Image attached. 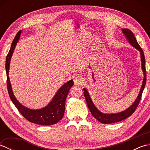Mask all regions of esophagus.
<instances>
[{"label": "esophagus", "instance_id": "obj_1", "mask_svg": "<svg viewBox=\"0 0 150 150\" xmlns=\"http://www.w3.org/2000/svg\"><path fill=\"white\" fill-rule=\"evenodd\" d=\"M84 79L81 76H78L74 79V83L75 85H82L84 83Z\"/></svg>", "mask_w": 150, "mask_h": 150}]
</instances>
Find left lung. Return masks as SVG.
<instances>
[{
  "label": "left lung",
  "instance_id": "1",
  "mask_svg": "<svg viewBox=\"0 0 150 150\" xmlns=\"http://www.w3.org/2000/svg\"><path fill=\"white\" fill-rule=\"evenodd\" d=\"M122 31L124 35L126 36L127 40H128L129 44L134 47H135L137 50H138L140 52V53H141V62H142V69L143 73H144V79H143L142 85L141 86V90H140L137 98H136L134 103H133L131 106L129 107L128 109H126L123 111H121V112L117 113L106 114V113H102L101 111H100L96 107H95L94 104L93 103V102L91 100V98L90 96V95H89V93L86 89V88L83 89L84 95L86 98V100L88 108L89 110H90L91 113L92 114V115L95 118V119L103 124H111V123L117 122H119V121L126 119V118L131 116L134 113L135 110L137 109V108L138 105L139 104V102L141 99L142 92L144 89L146 82L145 57H144V52H143V50H142L141 46H139V44H138L137 41L135 39L134 35H133V33H132V31L131 30H129L128 29H122Z\"/></svg>",
  "mask_w": 150,
  "mask_h": 150
}]
</instances>
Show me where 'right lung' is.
Instances as JSON below:
<instances>
[{"instance_id":"1","label":"right lung","mask_w":150,"mask_h":150,"mask_svg":"<svg viewBox=\"0 0 150 150\" xmlns=\"http://www.w3.org/2000/svg\"><path fill=\"white\" fill-rule=\"evenodd\" d=\"M21 33L22 31L20 30L16 35L11 44V48L9 50L7 57H6V76H7V88L9 97H10L15 107L17 108L19 112L28 121L43 126L53 125L62 119L65 111L66 99L70 88L74 84L73 81L70 80L68 81L62 86H61V88H60L50 104L44 108H41V109L31 110L24 106L23 105L19 103L13 93L8 74L9 64H10L12 54L13 53L16 44L19 40V37L21 36Z\"/></svg>"}]
</instances>
